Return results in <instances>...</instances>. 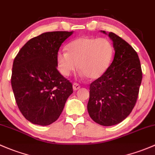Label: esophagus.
I'll use <instances>...</instances> for the list:
<instances>
[{
  "instance_id": "1",
  "label": "esophagus",
  "mask_w": 155,
  "mask_h": 155,
  "mask_svg": "<svg viewBox=\"0 0 155 155\" xmlns=\"http://www.w3.org/2000/svg\"><path fill=\"white\" fill-rule=\"evenodd\" d=\"M80 87H81L80 84H78V83L74 82V83H73V90H74V91L79 90V89L80 88Z\"/></svg>"
}]
</instances>
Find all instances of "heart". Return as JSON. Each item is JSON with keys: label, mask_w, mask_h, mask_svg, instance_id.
Masks as SVG:
<instances>
[{"label": "heart", "mask_w": 155, "mask_h": 155, "mask_svg": "<svg viewBox=\"0 0 155 155\" xmlns=\"http://www.w3.org/2000/svg\"><path fill=\"white\" fill-rule=\"evenodd\" d=\"M67 50L58 52L56 62L59 71L68 76L77 68L90 79H98L111 62L113 47L105 38L80 37L70 42Z\"/></svg>", "instance_id": "b5f03b06"}]
</instances>
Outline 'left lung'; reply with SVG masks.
<instances>
[{"instance_id": "8db88e82", "label": "left lung", "mask_w": 155, "mask_h": 155, "mask_svg": "<svg viewBox=\"0 0 155 155\" xmlns=\"http://www.w3.org/2000/svg\"><path fill=\"white\" fill-rule=\"evenodd\" d=\"M108 36L113 41L114 58L105 73L90 84L87 103L91 118L104 126L118 124L131 114L143 79L137 52L114 32Z\"/></svg>"}]
</instances>
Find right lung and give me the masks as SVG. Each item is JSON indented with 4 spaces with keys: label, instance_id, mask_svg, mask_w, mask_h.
<instances>
[{
    "label": "right lung",
    "instance_id": "add662e5",
    "mask_svg": "<svg viewBox=\"0 0 155 155\" xmlns=\"http://www.w3.org/2000/svg\"><path fill=\"white\" fill-rule=\"evenodd\" d=\"M73 32L55 31L29 40L15 58L11 84L22 115L35 125H48L61 115L73 93L72 83L57 70L56 56Z\"/></svg>",
    "mask_w": 155,
    "mask_h": 155
}]
</instances>
